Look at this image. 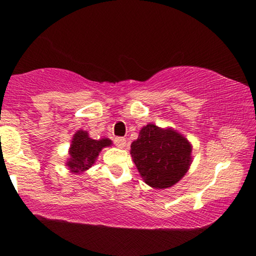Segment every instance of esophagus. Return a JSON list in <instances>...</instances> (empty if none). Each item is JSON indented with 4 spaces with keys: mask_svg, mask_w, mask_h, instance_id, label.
I'll return each instance as SVG.
<instances>
[{
    "mask_svg": "<svg viewBox=\"0 0 256 256\" xmlns=\"http://www.w3.org/2000/svg\"><path fill=\"white\" fill-rule=\"evenodd\" d=\"M114 143H115V146H118V148H124L127 141H126V138H116L114 140Z\"/></svg>",
    "mask_w": 256,
    "mask_h": 256,
    "instance_id": "obj_1",
    "label": "esophagus"
}]
</instances>
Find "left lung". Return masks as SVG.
<instances>
[{"label": "left lung", "mask_w": 256, "mask_h": 256, "mask_svg": "<svg viewBox=\"0 0 256 256\" xmlns=\"http://www.w3.org/2000/svg\"><path fill=\"white\" fill-rule=\"evenodd\" d=\"M192 144L176 129L148 124L130 146L140 176L152 188L163 190L177 184L190 169Z\"/></svg>", "instance_id": "8db88e82"}]
</instances>
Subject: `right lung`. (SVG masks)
<instances>
[{
  "label": "right lung",
  "instance_id": "right-lung-1",
  "mask_svg": "<svg viewBox=\"0 0 256 256\" xmlns=\"http://www.w3.org/2000/svg\"><path fill=\"white\" fill-rule=\"evenodd\" d=\"M112 144L113 142L110 138L93 140L90 138L88 132L79 129L72 138L68 149V158L65 166L72 174H80L85 172L96 162L101 150Z\"/></svg>",
  "mask_w": 256,
  "mask_h": 256
}]
</instances>
